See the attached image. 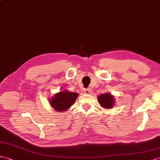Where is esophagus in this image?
I'll return each instance as SVG.
<instances>
[{"label": "esophagus", "mask_w": 160, "mask_h": 160, "mask_svg": "<svg viewBox=\"0 0 160 160\" xmlns=\"http://www.w3.org/2000/svg\"><path fill=\"white\" fill-rule=\"evenodd\" d=\"M84 92L85 94H88L90 92V90L88 88L87 89H84Z\"/></svg>", "instance_id": "1"}]
</instances>
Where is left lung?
<instances>
[{
  "label": "left lung",
  "instance_id": "left-lung-1",
  "mask_svg": "<svg viewBox=\"0 0 160 160\" xmlns=\"http://www.w3.org/2000/svg\"><path fill=\"white\" fill-rule=\"evenodd\" d=\"M100 105L105 108L109 109L113 108L114 103V98L109 93H105L98 97Z\"/></svg>",
  "mask_w": 160,
  "mask_h": 160
}]
</instances>
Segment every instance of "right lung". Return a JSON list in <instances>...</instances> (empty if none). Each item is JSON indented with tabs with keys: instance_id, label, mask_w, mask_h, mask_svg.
I'll use <instances>...</instances> for the list:
<instances>
[{
	"instance_id": "1",
	"label": "right lung",
	"mask_w": 160,
	"mask_h": 160,
	"mask_svg": "<svg viewBox=\"0 0 160 160\" xmlns=\"http://www.w3.org/2000/svg\"><path fill=\"white\" fill-rule=\"evenodd\" d=\"M78 94L68 91H61L55 94L50 101L52 107L58 112H64L71 107L78 97Z\"/></svg>"
}]
</instances>
